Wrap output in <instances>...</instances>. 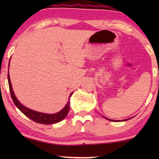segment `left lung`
<instances>
[{
    "instance_id": "1",
    "label": "left lung",
    "mask_w": 159,
    "mask_h": 159,
    "mask_svg": "<svg viewBox=\"0 0 159 159\" xmlns=\"http://www.w3.org/2000/svg\"><path fill=\"white\" fill-rule=\"evenodd\" d=\"M105 118H106V117H105ZM106 119H108V120H110V121H115V120H111V119H107V118H106ZM126 120H127V119H125V121Z\"/></svg>"
}]
</instances>
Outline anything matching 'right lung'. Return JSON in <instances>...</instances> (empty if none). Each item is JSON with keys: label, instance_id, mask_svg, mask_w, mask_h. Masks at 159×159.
I'll list each match as a JSON object with an SVG mask.
<instances>
[{"label": "right lung", "instance_id": "add662e5", "mask_svg": "<svg viewBox=\"0 0 159 159\" xmlns=\"http://www.w3.org/2000/svg\"><path fill=\"white\" fill-rule=\"evenodd\" d=\"M8 86H9V90L11 98L14 101L15 106L23 113L25 116H27L28 118L32 119V121H35L37 123L40 124H44V125H52V124H55L57 122H59L61 120H63L65 117L66 116V115L68 114V112L69 111V102L66 105V106L61 111L58 112L57 114H43V113H40L38 111H34L30 108H28L25 106L21 105L19 103L18 100L16 99V96H15L14 92H13L11 84L10 81V77L9 75H8ZM72 95L71 93V95ZM70 95V96H71Z\"/></svg>", "mask_w": 159, "mask_h": 159}]
</instances>
